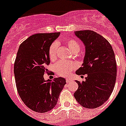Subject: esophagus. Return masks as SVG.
<instances>
[{
    "label": "esophagus",
    "mask_w": 126,
    "mask_h": 126,
    "mask_svg": "<svg viewBox=\"0 0 126 126\" xmlns=\"http://www.w3.org/2000/svg\"><path fill=\"white\" fill-rule=\"evenodd\" d=\"M71 82H72V80H71V79H69V78H67V79H66V82H67V84H69V83Z\"/></svg>",
    "instance_id": "esophagus-1"
}]
</instances>
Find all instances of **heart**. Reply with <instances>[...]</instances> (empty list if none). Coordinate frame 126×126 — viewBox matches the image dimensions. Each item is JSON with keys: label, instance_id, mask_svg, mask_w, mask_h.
<instances>
[{"label": "heart", "instance_id": "1", "mask_svg": "<svg viewBox=\"0 0 126 126\" xmlns=\"http://www.w3.org/2000/svg\"><path fill=\"white\" fill-rule=\"evenodd\" d=\"M58 44L57 42H53L51 44L49 49V56L50 59L53 60L55 58ZM67 46L71 51L74 52H78L80 49V46L77 40L70 38L67 41ZM76 67L75 63H70L67 61H59L55 65L54 69L55 72L60 76L67 77L70 75L71 71Z\"/></svg>", "mask_w": 126, "mask_h": 126}]
</instances>
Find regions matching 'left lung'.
<instances>
[{
    "label": "left lung",
    "mask_w": 126,
    "mask_h": 126,
    "mask_svg": "<svg viewBox=\"0 0 126 126\" xmlns=\"http://www.w3.org/2000/svg\"><path fill=\"white\" fill-rule=\"evenodd\" d=\"M77 37L85 46L82 67L76 74H87L86 81L78 83L74 96L83 107L95 109L105 103L113 91L116 79V62L111 45L103 36L93 31H78Z\"/></svg>",
    "instance_id": "left-lung-1"
}]
</instances>
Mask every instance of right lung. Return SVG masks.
I'll list each match as a JSON object with an SVG mask.
<instances>
[{
  "mask_svg": "<svg viewBox=\"0 0 126 126\" xmlns=\"http://www.w3.org/2000/svg\"><path fill=\"white\" fill-rule=\"evenodd\" d=\"M60 32L38 33L21 44L14 73L18 94L30 109L40 113L53 109L66 84L63 77L45 80L44 72L50 63L49 49Z\"/></svg>",
  "mask_w": 126,
  "mask_h": 126,
  "instance_id": "right-lung-1",
  "label": "right lung"
}]
</instances>
